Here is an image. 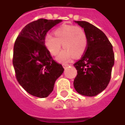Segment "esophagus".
Masks as SVG:
<instances>
[{
	"instance_id": "obj_1",
	"label": "esophagus",
	"mask_w": 125,
	"mask_h": 125,
	"mask_svg": "<svg viewBox=\"0 0 125 125\" xmlns=\"http://www.w3.org/2000/svg\"><path fill=\"white\" fill-rule=\"evenodd\" d=\"M70 66V65H69V64H63V67L64 68H67L68 66Z\"/></svg>"
}]
</instances>
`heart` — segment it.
<instances>
[{
  "label": "heart",
  "instance_id": "obj_1",
  "mask_svg": "<svg viewBox=\"0 0 125 125\" xmlns=\"http://www.w3.org/2000/svg\"><path fill=\"white\" fill-rule=\"evenodd\" d=\"M55 37L51 34L45 36L44 44L51 54L56 56L62 48L57 60L60 63H67L73 57H79L87 46V39L83 29L74 25H64L54 31Z\"/></svg>",
  "mask_w": 125,
  "mask_h": 125
}]
</instances>
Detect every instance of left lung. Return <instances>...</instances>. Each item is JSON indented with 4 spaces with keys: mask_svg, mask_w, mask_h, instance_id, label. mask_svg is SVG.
I'll list each match as a JSON object with an SVG mask.
<instances>
[{
    "mask_svg": "<svg viewBox=\"0 0 125 125\" xmlns=\"http://www.w3.org/2000/svg\"><path fill=\"white\" fill-rule=\"evenodd\" d=\"M83 29L87 39L84 55L74 66L77 75L74 87L81 95L94 96L108 85L114 65V53L112 44L105 34L85 21H74Z\"/></svg>",
    "mask_w": 125,
    "mask_h": 125,
    "instance_id": "left-lung-1",
    "label": "left lung"
}]
</instances>
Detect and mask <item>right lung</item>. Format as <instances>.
<instances>
[{"label":"right lung","mask_w":125,"mask_h":125,"mask_svg":"<svg viewBox=\"0 0 125 125\" xmlns=\"http://www.w3.org/2000/svg\"><path fill=\"white\" fill-rule=\"evenodd\" d=\"M62 20L39 19L22 29L13 46V65L16 79L34 96L46 98L51 93L56 80L63 73L45 46L46 34Z\"/></svg>","instance_id":"1"}]
</instances>
